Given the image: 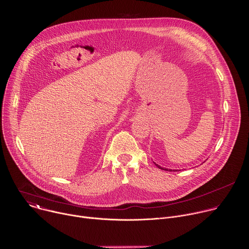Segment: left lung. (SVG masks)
I'll return each mask as SVG.
<instances>
[{
	"label": "left lung",
	"mask_w": 249,
	"mask_h": 249,
	"mask_svg": "<svg viewBox=\"0 0 249 249\" xmlns=\"http://www.w3.org/2000/svg\"><path fill=\"white\" fill-rule=\"evenodd\" d=\"M155 164H156V165H157V166H158V167H159V168H160V169H163V170H167V171H172V170H171V169H168V168H163V167H161V166H160V165H159V164H157V163H156V162H155ZM173 171H176V170H173Z\"/></svg>",
	"instance_id": "left-lung-1"
}]
</instances>
